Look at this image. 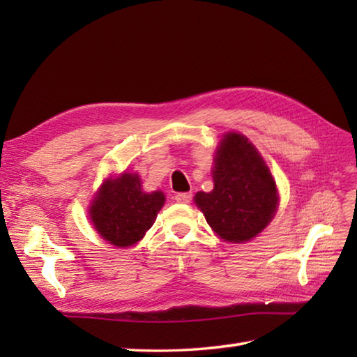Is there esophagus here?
Listing matches in <instances>:
<instances>
[{"mask_svg": "<svg viewBox=\"0 0 357 357\" xmlns=\"http://www.w3.org/2000/svg\"><path fill=\"white\" fill-rule=\"evenodd\" d=\"M174 199L179 204H188L192 201V193H176L174 195Z\"/></svg>", "mask_w": 357, "mask_h": 357, "instance_id": "obj_1", "label": "esophagus"}]
</instances>
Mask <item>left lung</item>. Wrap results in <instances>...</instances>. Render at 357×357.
<instances>
[{"label":"left lung","mask_w":357,"mask_h":357,"mask_svg":"<svg viewBox=\"0 0 357 357\" xmlns=\"http://www.w3.org/2000/svg\"><path fill=\"white\" fill-rule=\"evenodd\" d=\"M213 190L195 202L219 238L242 244L256 238L278 210V188L259 151L244 135L229 132L215 153Z\"/></svg>","instance_id":"1"}]
</instances>
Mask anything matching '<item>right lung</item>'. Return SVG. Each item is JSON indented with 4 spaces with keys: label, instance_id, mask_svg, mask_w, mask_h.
<instances>
[{
    "label": "right lung",
    "instance_id": "right-lung-1",
    "mask_svg": "<svg viewBox=\"0 0 357 357\" xmlns=\"http://www.w3.org/2000/svg\"><path fill=\"white\" fill-rule=\"evenodd\" d=\"M164 202L162 192H142L139 174L124 172L104 181L90 202L89 216L109 244L130 247L153 225Z\"/></svg>",
    "mask_w": 357,
    "mask_h": 357
}]
</instances>
